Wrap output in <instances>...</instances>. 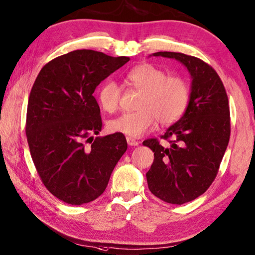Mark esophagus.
Returning <instances> with one entry per match:
<instances>
[{"label": "esophagus", "instance_id": "obj_1", "mask_svg": "<svg viewBox=\"0 0 255 255\" xmlns=\"http://www.w3.org/2000/svg\"><path fill=\"white\" fill-rule=\"evenodd\" d=\"M126 139H127V143H128L129 146H137V145L139 144L138 140H136V139H134V138H131V137H127Z\"/></svg>", "mask_w": 255, "mask_h": 255}]
</instances>
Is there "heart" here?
Instances as JSON below:
<instances>
[{
  "label": "heart",
  "instance_id": "obj_1",
  "mask_svg": "<svg viewBox=\"0 0 255 255\" xmlns=\"http://www.w3.org/2000/svg\"><path fill=\"white\" fill-rule=\"evenodd\" d=\"M127 83L134 90L142 92L137 102L138 111L124 113L108 123V130L131 137H140L154 127L171 125L184 115L189 101V87L183 78L168 76L153 64L135 67L127 75ZM98 100L103 111L113 113L119 109L121 88L108 80L100 87Z\"/></svg>",
  "mask_w": 255,
  "mask_h": 255
}]
</instances>
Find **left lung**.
I'll list each match as a JSON object with an SVG mask.
<instances>
[{
    "label": "left lung",
    "mask_w": 255,
    "mask_h": 255,
    "mask_svg": "<svg viewBox=\"0 0 255 255\" xmlns=\"http://www.w3.org/2000/svg\"><path fill=\"white\" fill-rule=\"evenodd\" d=\"M153 55L178 60L192 77L184 116L161 136L170 146L156 138L143 142L154 152L146 173L149 191L167 203L184 204L207 191L219 170L230 137L228 96L220 77L203 60L177 52Z\"/></svg>",
    "instance_id": "1"
}]
</instances>
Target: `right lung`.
<instances>
[{
	"mask_svg": "<svg viewBox=\"0 0 255 255\" xmlns=\"http://www.w3.org/2000/svg\"><path fill=\"white\" fill-rule=\"evenodd\" d=\"M128 61L93 50L72 51L46 63L31 88L26 120L31 159L47 191L68 204L98 199L126 152L124 134L93 137L102 129L93 93Z\"/></svg>",
	"mask_w": 255,
	"mask_h": 255,
	"instance_id": "1",
	"label": "right lung"
}]
</instances>
